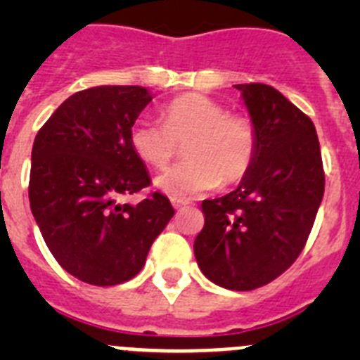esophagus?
<instances>
[{
	"instance_id": "1",
	"label": "esophagus",
	"mask_w": 360,
	"mask_h": 360,
	"mask_svg": "<svg viewBox=\"0 0 360 360\" xmlns=\"http://www.w3.org/2000/svg\"><path fill=\"white\" fill-rule=\"evenodd\" d=\"M171 203H173V207L178 211V209H182V207H186V205H189V200L176 198V196H173V198H171Z\"/></svg>"
}]
</instances>
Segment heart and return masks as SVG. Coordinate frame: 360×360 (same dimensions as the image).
<instances>
[{
    "mask_svg": "<svg viewBox=\"0 0 360 360\" xmlns=\"http://www.w3.org/2000/svg\"><path fill=\"white\" fill-rule=\"evenodd\" d=\"M162 122L141 119L129 129V146L144 164L164 169L184 148L186 162L155 178V187L176 198L195 196L218 184L243 180L257 153V133L247 117L229 115L227 108L200 94L173 98Z\"/></svg>",
    "mask_w": 360,
    "mask_h": 360,
    "instance_id": "b5f03b06",
    "label": "heart"
}]
</instances>
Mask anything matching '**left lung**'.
Here are the masks:
<instances>
[{"label":"left lung","mask_w":360,"mask_h":360,"mask_svg":"<svg viewBox=\"0 0 360 360\" xmlns=\"http://www.w3.org/2000/svg\"><path fill=\"white\" fill-rule=\"evenodd\" d=\"M257 133L252 169L229 195L203 200L195 256L229 290L274 281L297 259L324 195L319 139L310 117L269 84H236Z\"/></svg>","instance_id":"left-lung-1"}]
</instances>
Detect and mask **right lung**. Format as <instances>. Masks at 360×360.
Wrapping results in <instances>:
<instances>
[{"mask_svg":"<svg viewBox=\"0 0 360 360\" xmlns=\"http://www.w3.org/2000/svg\"><path fill=\"white\" fill-rule=\"evenodd\" d=\"M153 94L142 86H95L68 97L37 131L30 198L43 240L57 263L97 287L135 278L155 238L173 218L167 196L151 184L129 146V129Z\"/></svg>","mask_w":360,"mask_h":360,"instance_id":"add662e5","label":"right lung"}]
</instances>
